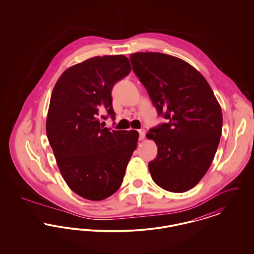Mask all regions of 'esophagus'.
Returning <instances> with one entry per match:
<instances>
[{"label": "esophagus", "mask_w": 254, "mask_h": 254, "mask_svg": "<svg viewBox=\"0 0 254 254\" xmlns=\"http://www.w3.org/2000/svg\"><path fill=\"white\" fill-rule=\"evenodd\" d=\"M138 131H139V140H140V141L144 140V139H145V129H144V128H142V129H139Z\"/></svg>", "instance_id": "1"}]
</instances>
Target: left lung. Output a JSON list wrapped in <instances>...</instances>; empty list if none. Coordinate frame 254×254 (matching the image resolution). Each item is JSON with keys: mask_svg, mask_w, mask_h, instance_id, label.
Here are the masks:
<instances>
[{"mask_svg": "<svg viewBox=\"0 0 254 254\" xmlns=\"http://www.w3.org/2000/svg\"><path fill=\"white\" fill-rule=\"evenodd\" d=\"M130 61L158 114L168 120L146 134L158 147L148 164L150 175L168 191L186 192L213 161L222 134L221 107L205 77L180 58L136 52Z\"/></svg>", "mask_w": 254, "mask_h": 254, "instance_id": "left-lung-1", "label": "left lung"}]
</instances>
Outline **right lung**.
I'll list each match as a JSON object with an SVG mask.
<instances>
[{"label":"right lung","instance_id":"right-lung-1","mask_svg":"<svg viewBox=\"0 0 254 254\" xmlns=\"http://www.w3.org/2000/svg\"><path fill=\"white\" fill-rule=\"evenodd\" d=\"M130 70L124 55L96 56L64 70L51 94L46 124L49 144L69 189L90 201L119 190L137 147L138 131H110L99 121L105 109L114 117L112 87Z\"/></svg>","mask_w":254,"mask_h":254}]
</instances>
